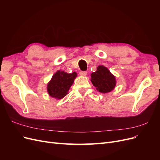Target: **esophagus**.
I'll return each instance as SVG.
<instances>
[{
	"instance_id": "34e87169",
	"label": "esophagus",
	"mask_w": 160,
	"mask_h": 160,
	"mask_svg": "<svg viewBox=\"0 0 160 160\" xmlns=\"http://www.w3.org/2000/svg\"><path fill=\"white\" fill-rule=\"evenodd\" d=\"M79 74H80V75H81V76H86L87 75H88V72H87V71H81L80 72H79Z\"/></svg>"
}]
</instances>
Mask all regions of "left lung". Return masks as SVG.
Instances as JSON below:
<instances>
[{"label":"left lung","mask_w":160,"mask_h":160,"mask_svg":"<svg viewBox=\"0 0 160 160\" xmlns=\"http://www.w3.org/2000/svg\"><path fill=\"white\" fill-rule=\"evenodd\" d=\"M91 81L96 89L102 93H109L116 85L115 77L103 65H99L97 71L92 72Z\"/></svg>","instance_id":"8db88e82"}]
</instances>
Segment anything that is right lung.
Listing matches in <instances>:
<instances>
[{
    "label": "right lung",
    "instance_id": "1",
    "mask_svg": "<svg viewBox=\"0 0 160 160\" xmlns=\"http://www.w3.org/2000/svg\"><path fill=\"white\" fill-rule=\"evenodd\" d=\"M77 76L76 72L68 73L61 70L57 71L47 83L48 94L56 99L63 98L68 94L69 90Z\"/></svg>",
    "mask_w": 160,
    "mask_h": 160
}]
</instances>
